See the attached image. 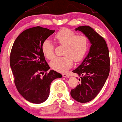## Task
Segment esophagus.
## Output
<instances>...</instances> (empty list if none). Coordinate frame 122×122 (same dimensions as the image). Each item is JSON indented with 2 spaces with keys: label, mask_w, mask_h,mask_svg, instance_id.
<instances>
[{
  "label": "esophagus",
  "mask_w": 122,
  "mask_h": 122,
  "mask_svg": "<svg viewBox=\"0 0 122 122\" xmlns=\"http://www.w3.org/2000/svg\"><path fill=\"white\" fill-rule=\"evenodd\" d=\"M62 75L63 77H65V78H68L69 77V75L66 74H62Z\"/></svg>",
  "instance_id": "34e87169"
}]
</instances>
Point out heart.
I'll list each match as a JSON object with an SVG mask.
<instances>
[{
	"label": "heart",
	"mask_w": 122,
	"mask_h": 122,
	"mask_svg": "<svg viewBox=\"0 0 122 122\" xmlns=\"http://www.w3.org/2000/svg\"><path fill=\"white\" fill-rule=\"evenodd\" d=\"M55 38L60 45H65L64 57H56L50 62L54 70L64 72L71 67L73 60L79 62L86 56L89 47V40L86 36L76 35L74 31L66 28L61 29L55 35ZM41 50L45 57L52 60L54 57V46L49 39H46L41 45Z\"/></svg>",
	"instance_id": "1"
}]
</instances>
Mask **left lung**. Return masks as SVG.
Returning <instances> with one entry per match:
<instances>
[{"label":"left lung","instance_id":"obj_1","mask_svg":"<svg viewBox=\"0 0 122 122\" xmlns=\"http://www.w3.org/2000/svg\"><path fill=\"white\" fill-rule=\"evenodd\" d=\"M88 37L91 46L81 65L72 72L81 79L80 84L71 89V95L75 101L86 103L98 95L104 86L110 71L109 52L104 38L88 25L75 29Z\"/></svg>","mask_w":122,"mask_h":122}]
</instances>
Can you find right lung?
Listing matches in <instances>:
<instances>
[{
	"mask_svg": "<svg viewBox=\"0 0 122 122\" xmlns=\"http://www.w3.org/2000/svg\"><path fill=\"white\" fill-rule=\"evenodd\" d=\"M54 31L40 26L28 29L15 40L11 48L10 65L15 85L19 93L31 103L46 101L52 81L62 77L54 70L47 73L50 68L41 50L43 41Z\"/></svg>",
	"mask_w": 122,
	"mask_h": 122,
	"instance_id": "right-lung-1",
	"label": "right lung"
}]
</instances>
